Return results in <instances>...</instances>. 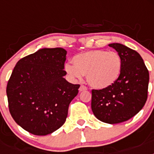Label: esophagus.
<instances>
[{"mask_svg":"<svg viewBox=\"0 0 154 154\" xmlns=\"http://www.w3.org/2000/svg\"><path fill=\"white\" fill-rule=\"evenodd\" d=\"M79 92H83V91H86L87 90V88L85 86H84V85H81V86L79 87Z\"/></svg>","mask_w":154,"mask_h":154,"instance_id":"obj_1","label":"esophagus"}]
</instances>
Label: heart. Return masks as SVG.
Wrapping results in <instances>:
<instances>
[{
    "instance_id": "obj_1",
    "label": "heart",
    "mask_w": 154,
    "mask_h": 154,
    "mask_svg": "<svg viewBox=\"0 0 154 154\" xmlns=\"http://www.w3.org/2000/svg\"><path fill=\"white\" fill-rule=\"evenodd\" d=\"M73 64L65 65V71L72 79H81L83 75L92 88L105 89L112 86L120 77L122 60L116 51L92 50L76 55Z\"/></svg>"
}]
</instances>
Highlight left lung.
Masks as SVG:
<instances>
[{
	"instance_id": "1",
	"label": "left lung",
	"mask_w": 154,
	"mask_h": 154,
	"mask_svg": "<svg viewBox=\"0 0 154 154\" xmlns=\"http://www.w3.org/2000/svg\"><path fill=\"white\" fill-rule=\"evenodd\" d=\"M122 60L117 82L107 89L92 91L93 114L103 123L116 124L131 119L147 99L149 72L138 52L119 43L109 45Z\"/></svg>"
}]
</instances>
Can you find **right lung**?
Returning <instances> with one entry per match:
<instances>
[{
	"label": "right lung",
	"mask_w": 154,
	"mask_h": 154,
	"mask_svg": "<svg viewBox=\"0 0 154 154\" xmlns=\"http://www.w3.org/2000/svg\"><path fill=\"white\" fill-rule=\"evenodd\" d=\"M66 54L62 48L39 49L17 62L8 82L11 115L34 135L45 136L59 129L78 94L80 85L64 78Z\"/></svg>",
	"instance_id": "right-lung-1"
}]
</instances>
